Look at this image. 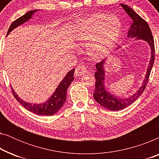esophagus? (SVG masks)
<instances>
[{
  "mask_svg": "<svg viewBox=\"0 0 159 159\" xmlns=\"http://www.w3.org/2000/svg\"><path fill=\"white\" fill-rule=\"evenodd\" d=\"M87 71V69H86V66L84 64H80L79 66H77V68H76L75 70V74L77 76H82L84 75Z\"/></svg>",
  "mask_w": 159,
  "mask_h": 159,
  "instance_id": "34e87169",
  "label": "esophagus"
}]
</instances>
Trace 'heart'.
Wrapping results in <instances>:
<instances>
[{
    "instance_id": "b5f03b06",
    "label": "heart",
    "mask_w": 159,
    "mask_h": 159,
    "mask_svg": "<svg viewBox=\"0 0 159 159\" xmlns=\"http://www.w3.org/2000/svg\"><path fill=\"white\" fill-rule=\"evenodd\" d=\"M121 30V21L115 15L93 14L77 21L75 38L80 44L88 43L90 53L100 57L114 45Z\"/></svg>"
}]
</instances>
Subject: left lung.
Segmentation results:
<instances>
[{"label":"left lung","instance_id":"left-lung-1","mask_svg":"<svg viewBox=\"0 0 159 159\" xmlns=\"http://www.w3.org/2000/svg\"><path fill=\"white\" fill-rule=\"evenodd\" d=\"M120 5L124 8L125 12L132 19V23L130 24V27L128 30L127 38H135L134 40H142L148 43L151 48V59H150L148 66L146 74H145L144 80H143L142 85L137 90L135 93L130 95L127 98H121L116 96L114 94L108 90L105 85L106 72L104 65L106 58L103 59L102 61L98 63L95 65L97 71L95 73V89L93 93V96L98 103L103 106L105 108H107L111 111H119L122 110L124 108L133 103L146 88V85L148 82L149 76L151 74L152 67H153L154 62V57H155V46H154V40L153 35H152L151 30L150 29L148 25L139 15L134 12L133 9L125 4L121 3ZM119 48H117L118 50Z\"/></svg>","mask_w":159,"mask_h":159}]
</instances>
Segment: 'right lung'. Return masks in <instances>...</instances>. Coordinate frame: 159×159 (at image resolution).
<instances>
[{"label": "right lung", "mask_w": 159, "mask_h": 159, "mask_svg": "<svg viewBox=\"0 0 159 159\" xmlns=\"http://www.w3.org/2000/svg\"><path fill=\"white\" fill-rule=\"evenodd\" d=\"M38 9L32 10L26 13L25 15L19 17L16 20H15L11 25L9 29L7 32L6 36L8 35L12 30H14L15 28H16L19 26L23 25L26 21L30 20L33 16L34 13L38 11ZM75 69H72L71 71H69L66 74L64 79L61 80L60 84H58L56 90L54 91L53 95L49 98L48 100L42 103H28V102L24 101L21 100L19 95L15 93L14 89L12 88L13 95L15 97L19 103H20L21 106H23L26 109L30 111V112L34 113V114L41 115V116H51V115L55 114L56 112H58L62 106H64L65 101L66 99V91L69 86L70 85L71 82L74 80V73H75Z\"/></svg>", "instance_id": "right-lung-1"}]
</instances>
